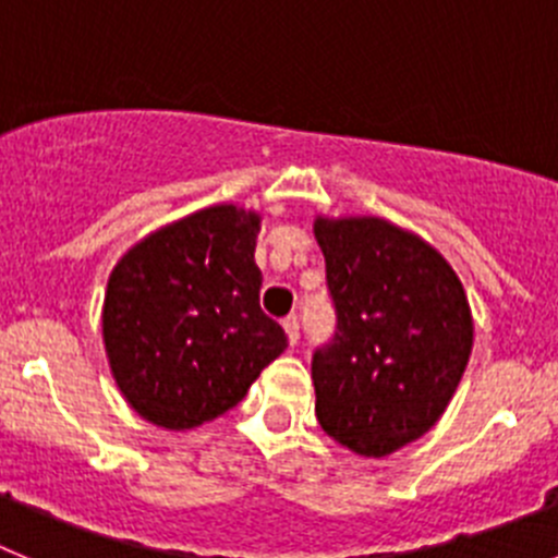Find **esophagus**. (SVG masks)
<instances>
[{"label": "esophagus", "mask_w": 558, "mask_h": 558, "mask_svg": "<svg viewBox=\"0 0 558 558\" xmlns=\"http://www.w3.org/2000/svg\"><path fill=\"white\" fill-rule=\"evenodd\" d=\"M282 327L284 332H288L290 343H299V315H288V318L282 322Z\"/></svg>", "instance_id": "1"}]
</instances>
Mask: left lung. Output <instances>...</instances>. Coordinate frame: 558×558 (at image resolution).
<instances>
[{
    "label": "left lung",
    "mask_w": 558,
    "mask_h": 558,
    "mask_svg": "<svg viewBox=\"0 0 558 558\" xmlns=\"http://www.w3.org/2000/svg\"><path fill=\"white\" fill-rule=\"evenodd\" d=\"M338 327L313 354L315 416L357 456L411 445L450 405L472 352L461 279L383 218H315Z\"/></svg>",
    "instance_id": "obj_1"
}]
</instances>
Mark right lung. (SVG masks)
Returning a JSON list of instances; mask_svg holds the SVG:
<instances>
[{"label": "right lung", "instance_id": "obj_1", "mask_svg": "<svg viewBox=\"0 0 558 558\" xmlns=\"http://www.w3.org/2000/svg\"><path fill=\"white\" fill-rule=\"evenodd\" d=\"M259 215L218 204L161 226L111 270L102 304L108 366L128 405L190 430L231 411L288 349L259 307Z\"/></svg>", "mask_w": 558, "mask_h": 558}]
</instances>
